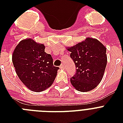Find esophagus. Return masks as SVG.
Segmentation results:
<instances>
[{
	"instance_id": "esophagus-1",
	"label": "esophagus",
	"mask_w": 123,
	"mask_h": 123,
	"mask_svg": "<svg viewBox=\"0 0 123 123\" xmlns=\"http://www.w3.org/2000/svg\"><path fill=\"white\" fill-rule=\"evenodd\" d=\"M59 68H60V69H64V64H61V65L59 66Z\"/></svg>"
}]
</instances>
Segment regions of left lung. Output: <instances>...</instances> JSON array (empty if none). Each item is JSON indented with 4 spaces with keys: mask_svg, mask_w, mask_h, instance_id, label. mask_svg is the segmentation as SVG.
<instances>
[{
    "mask_svg": "<svg viewBox=\"0 0 123 123\" xmlns=\"http://www.w3.org/2000/svg\"><path fill=\"white\" fill-rule=\"evenodd\" d=\"M67 50L77 68L70 79L72 86L80 92L94 89L101 81L107 66L105 46L98 39L87 37Z\"/></svg>",
    "mask_w": 123,
    "mask_h": 123,
    "instance_id": "obj_1",
    "label": "left lung"
}]
</instances>
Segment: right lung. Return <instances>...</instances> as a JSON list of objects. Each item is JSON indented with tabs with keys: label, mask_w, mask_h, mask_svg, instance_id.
<instances>
[{
	"label": "right lung",
	"mask_w": 123,
	"mask_h": 123,
	"mask_svg": "<svg viewBox=\"0 0 123 123\" xmlns=\"http://www.w3.org/2000/svg\"><path fill=\"white\" fill-rule=\"evenodd\" d=\"M44 48L43 44L25 39L18 43L12 54L16 74L32 91H43L52 86L59 69L54 66L52 55L44 52Z\"/></svg>",
	"instance_id": "right-lung-1"
}]
</instances>
